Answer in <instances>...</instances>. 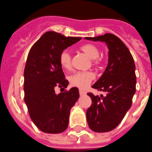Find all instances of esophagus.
Masks as SVG:
<instances>
[{"label":"esophagus","mask_w":152,"mask_h":152,"mask_svg":"<svg viewBox=\"0 0 152 152\" xmlns=\"http://www.w3.org/2000/svg\"><path fill=\"white\" fill-rule=\"evenodd\" d=\"M86 92L84 90H82V89H79V94L81 96H83V95H86Z\"/></svg>","instance_id":"esophagus-1"}]
</instances>
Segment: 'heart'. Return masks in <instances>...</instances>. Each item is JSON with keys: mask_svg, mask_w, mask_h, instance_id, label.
Segmentation results:
<instances>
[{"mask_svg": "<svg viewBox=\"0 0 152 152\" xmlns=\"http://www.w3.org/2000/svg\"><path fill=\"white\" fill-rule=\"evenodd\" d=\"M80 49L92 59L93 66H99L101 64V59H99L100 51L96 45L93 44H86L80 47ZM59 64L65 70H69L71 67V55L67 49L62 51L59 56ZM95 78L93 72L88 71H76L69 77L70 85L79 88H86Z\"/></svg>", "mask_w": 152, "mask_h": 152, "instance_id": "1", "label": "heart"}]
</instances>
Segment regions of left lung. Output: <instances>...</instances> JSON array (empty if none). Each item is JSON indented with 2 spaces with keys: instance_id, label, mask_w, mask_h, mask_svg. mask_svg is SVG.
<instances>
[{
  "instance_id": "left-lung-1",
  "label": "left lung",
  "mask_w": 152,
  "mask_h": 152,
  "mask_svg": "<svg viewBox=\"0 0 152 152\" xmlns=\"http://www.w3.org/2000/svg\"><path fill=\"white\" fill-rule=\"evenodd\" d=\"M86 39L105 42L109 49L106 70L92 86L106 94L87 93L92 99V104L86 110L87 122L92 130L109 132L118 126L132 105L137 83L135 64L126 45L112 34Z\"/></svg>"
}]
</instances>
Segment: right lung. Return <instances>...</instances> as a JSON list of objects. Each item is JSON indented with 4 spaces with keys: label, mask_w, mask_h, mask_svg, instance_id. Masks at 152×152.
Wrapping results in <instances>:
<instances>
[{
    "label": "right lung",
    "mask_w": 152,
    "mask_h": 152,
    "mask_svg": "<svg viewBox=\"0 0 152 152\" xmlns=\"http://www.w3.org/2000/svg\"><path fill=\"white\" fill-rule=\"evenodd\" d=\"M81 39L48 31L29 52L24 69V101L31 120L44 133H62L68 126L70 108L79 98V92L74 87L56 94V88L64 89L68 85L59 56Z\"/></svg>",
    "instance_id": "add662e5"
}]
</instances>
